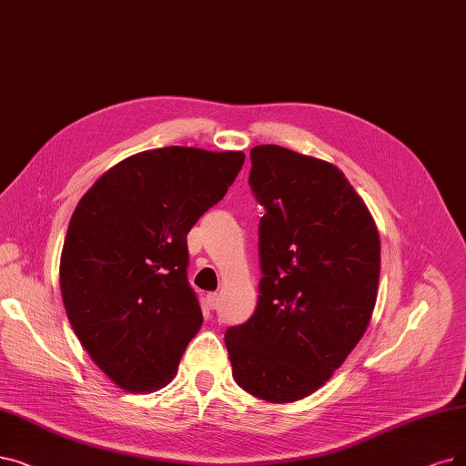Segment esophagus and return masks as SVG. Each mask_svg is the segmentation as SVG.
I'll return each instance as SVG.
<instances>
[{
	"label": "esophagus",
	"instance_id": "obj_1",
	"mask_svg": "<svg viewBox=\"0 0 466 466\" xmlns=\"http://www.w3.org/2000/svg\"><path fill=\"white\" fill-rule=\"evenodd\" d=\"M207 304H208V308H218V304H219V294L218 292H210L208 296H207Z\"/></svg>",
	"mask_w": 466,
	"mask_h": 466
}]
</instances>
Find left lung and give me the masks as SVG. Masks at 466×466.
<instances>
[{"label":"left lung","instance_id":"obj_1","mask_svg":"<svg viewBox=\"0 0 466 466\" xmlns=\"http://www.w3.org/2000/svg\"><path fill=\"white\" fill-rule=\"evenodd\" d=\"M248 185L266 214L258 226L259 296L229 327L235 382L271 403L315 392L361 340L373 315L380 238L365 202L325 160L279 145L250 151Z\"/></svg>","mask_w":466,"mask_h":466}]
</instances>
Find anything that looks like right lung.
<instances>
[{"mask_svg": "<svg viewBox=\"0 0 466 466\" xmlns=\"http://www.w3.org/2000/svg\"><path fill=\"white\" fill-rule=\"evenodd\" d=\"M243 153L164 147L101 176L74 210L61 254L68 321L127 392L160 388L202 325L187 233L226 197Z\"/></svg>", "mask_w": 466, "mask_h": 466, "instance_id": "obj_1", "label": "right lung"}]
</instances>
